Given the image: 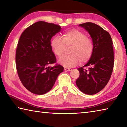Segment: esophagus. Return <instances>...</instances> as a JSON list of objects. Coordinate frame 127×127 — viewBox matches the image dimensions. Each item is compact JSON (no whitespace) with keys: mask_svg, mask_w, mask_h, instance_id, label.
I'll return each mask as SVG.
<instances>
[{"mask_svg":"<svg viewBox=\"0 0 127 127\" xmlns=\"http://www.w3.org/2000/svg\"><path fill=\"white\" fill-rule=\"evenodd\" d=\"M64 70H65V71H71L72 69H71V68H70L65 67V68H64Z\"/></svg>","mask_w":127,"mask_h":127,"instance_id":"34e87169","label":"esophagus"}]
</instances>
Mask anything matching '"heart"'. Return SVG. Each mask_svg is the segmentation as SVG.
<instances>
[{
	"instance_id": "heart-1",
	"label": "heart",
	"mask_w": 127,
	"mask_h": 127,
	"mask_svg": "<svg viewBox=\"0 0 127 127\" xmlns=\"http://www.w3.org/2000/svg\"><path fill=\"white\" fill-rule=\"evenodd\" d=\"M51 47L58 57H62L69 49V55L60 58L58 62L65 67H72L80 62L84 64L91 58L94 51V43L90 38L77 29L64 32L62 38L55 36L51 41Z\"/></svg>"
}]
</instances>
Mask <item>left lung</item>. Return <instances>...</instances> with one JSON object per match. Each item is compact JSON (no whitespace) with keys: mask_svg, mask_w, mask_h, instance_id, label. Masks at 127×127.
Segmentation results:
<instances>
[{"mask_svg":"<svg viewBox=\"0 0 127 127\" xmlns=\"http://www.w3.org/2000/svg\"><path fill=\"white\" fill-rule=\"evenodd\" d=\"M79 26L89 33L94 48L88 63L78 68L80 77L76 84L84 93L92 95L103 89L110 80L114 64L113 43L110 34L100 26L89 22Z\"/></svg>","mask_w":127,"mask_h":127,"instance_id":"8db88e82","label":"left lung"}]
</instances>
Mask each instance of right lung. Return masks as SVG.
<instances>
[{
    "mask_svg": "<svg viewBox=\"0 0 127 127\" xmlns=\"http://www.w3.org/2000/svg\"><path fill=\"white\" fill-rule=\"evenodd\" d=\"M61 29L59 25L38 21L21 34L16 53V64L20 81L26 89L41 95L49 92L58 76L64 71L56 64L51 47V39Z\"/></svg>",
    "mask_w": 127,
    "mask_h": 127,
    "instance_id": "add662e5",
    "label": "right lung"
}]
</instances>
